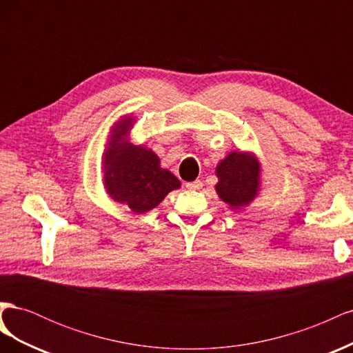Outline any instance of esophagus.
<instances>
[{
	"instance_id": "esophagus-1",
	"label": "esophagus",
	"mask_w": 353,
	"mask_h": 353,
	"mask_svg": "<svg viewBox=\"0 0 353 353\" xmlns=\"http://www.w3.org/2000/svg\"><path fill=\"white\" fill-rule=\"evenodd\" d=\"M201 181L200 179H196V181H191V183H187L185 184V187L188 188V190H200L201 188Z\"/></svg>"
}]
</instances>
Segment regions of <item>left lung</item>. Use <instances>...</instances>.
<instances>
[{
    "label": "left lung",
    "mask_w": 353,
    "mask_h": 353,
    "mask_svg": "<svg viewBox=\"0 0 353 353\" xmlns=\"http://www.w3.org/2000/svg\"><path fill=\"white\" fill-rule=\"evenodd\" d=\"M262 168L252 152H231L216 165L215 185L219 199L232 210H240L259 194Z\"/></svg>",
    "instance_id": "8db88e82"
}]
</instances>
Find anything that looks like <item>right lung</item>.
<instances>
[{
    "mask_svg": "<svg viewBox=\"0 0 353 353\" xmlns=\"http://www.w3.org/2000/svg\"><path fill=\"white\" fill-rule=\"evenodd\" d=\"M134 116H123L110 130L103 153L104 187L117 203L145 213L181 187L179 179L160 166L159 156L145 145L131 143Z\"/></svg>",
    "mask_w": 353,
    "mask_h": 353,
    "instance_id": "1",
    "label": "right lung"
}]
</instances>
